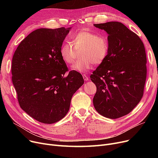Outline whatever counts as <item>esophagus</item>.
I'll return each mask as SVG.
<instances>
[{
    "instance_id": "esophagus-1",
    "label": "esophagus",
    "mask_w": 158,
    "mask_h": 158,
    "mask_svg": "<svg viewBox=\"0 0 158 158\" xmlns=\"http://www.w3.org/2000/svg\"><path fill=\"white\" fill-rule=\"evenodd\" d=\"M82 77H83V79H84V80L85 81H88L89 79H88V76H86V74H83V75H82Z\"/></svg>"
}]
</instances>
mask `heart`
Masks as SVG:
<instances>
[{"label":"heart","instance_id":"b5f03b06","mask_svg":"<svg viewBox=\"0 0 158 158\" xmlns=\"http://www.w3.org/2000/svg\"><path fill=\"white\" fill-rule=\"evenodd\" d=\"M82 50L81 60L72 66V70L84 73L92 68L93 64L102 63L109 52V42L107 36L99 35L98 32L89 29H83L72 38L71 43L63 44L60 48L62 60L66 64L74 62L77 51Z\"/></svg>","mask_w":158,"mask_h":158}]
</instances>
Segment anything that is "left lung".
<instances>
[{
  "instance_id": "left-lung-1",
  "label": "left lung",
  "mask_w": 158,
  "mask_h": 158,
  "mask_svg": "<svg viewBox=\"0 0 158 158\" xmlns=\"http://www.w3.org/2000/svg\"><path fill=\"white\" fill-rule=\"evenodd\" d=\"M108 34L109 52L90 76L97 87L93 103L103 117L115 119L129 113L143 95L147 57L143 43L118 22L94 24Z\"/></svg>"
}]
</instances>
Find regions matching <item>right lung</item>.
<instances>
[{"mask_svg":"<svg viewBox=\"0 0 158 158\" xmlns=\"http://www.w3.org/2000/svg\"><path fill=\"white\" fill-rule=\"evenodd\" d=\"M71 27L41 28L23 39L15 51L12 81L21 108L44 123L67 114L73 95L84 83L82 75L68 68L60 48Z\"/></svg>","mask_w":158,"mask_h":158,"instance_id":"1","label":"right lung"}]
</instances>
